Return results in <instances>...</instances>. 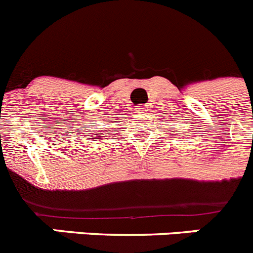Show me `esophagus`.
I'll list each match as a JSON object with an SVG mask.
<instances>
[{
	"instance_id": "esophagus-1",
	"label": "esophagus",
	"mask_w": 253,
	"mask_h": 253,
	"mask_svg": "<svg viewBox=\"0 0 253 253\" xmlns=\"http://www.w3.org/2000/svg\"><path fill=\"white\" fill-rule=\"evenodd\" d=\"M138 111H140V112H145V111H147V106H140Z\"/></svg>"
}]
</instances>
